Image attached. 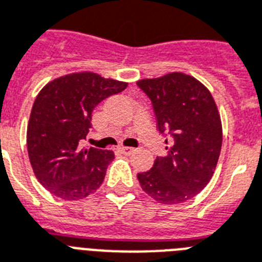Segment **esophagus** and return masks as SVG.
Instances as JSON below:
<instances>
[{"label":"esophagus","instance_id":"esophagus-1","mask_svg":"<svg viewBox=\"0 0 262 262\" xmlns=\"http://www.w3.org/2000/svg\"><path fill=\"white\" fill-rule=\"evenodd\" d=\"M120 151L123 154H125V156H129V154L135 151V149H133V147H120Z\"/></svg>","mask_w":262,"mask_h":262}]
</instances>
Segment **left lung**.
<instances>
[{
    "instance_id": "obj_1",
    "label": "left lung",
    "mask_w": 262,
    "mask_h": 262,
    "mask_svg": "<svg viewBox=\"0 0 262 262\" xmlns=\"http://www.w3.org/2000/svg\"><path fill=\"white\" fill-rule=\"evenodd\" d=\"M137 84L151 101L159 131L169 135L167 156L157 157L138 180L160 204L186 202L204 190L217 165L223 129L216 102L202 83L182 72Z\"/></svg>"
}]
</instances>
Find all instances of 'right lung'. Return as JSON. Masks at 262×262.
<instances>
[{
	"mask_svg": "<svg viewBox=\"0 0 262 262\" xmlns=\"http://www.w3.org/2000/svg\"><path fill=\"white\" fill-rule=\"evenodd\" d=\"M127 84L78 72L49 82L36 95L27 127L28 157L38 182L52 194L82 200L102 184L115 154L80 142L90 131L95 106Z\"/></svg>",
	"mask_w": 262,
	"mask_h": 262,
	"instance_id": "add662e5",
	"label": "right lung"
}]
</instances>
